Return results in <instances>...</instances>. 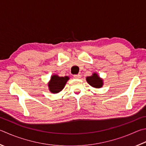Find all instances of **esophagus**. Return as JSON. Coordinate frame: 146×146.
I'll use <instances>...</instances> for the list:
<instances>
[{
  "mask_svg": "<svg viewBox=\"0 0 146 146\" xmlns=\"http://www.w3.org/2000/svg\"><path fill=\"white\" fill-rule=\"evenodd\" d=\"M73 77L76 78V79H79V78H81V75H80V74H77V75H74Z\"/></svg>",
  "mask_w": 146,
  "mask_h": 146,
  "instance_id": "34e87169",
  "label": "esophagus"
}]
</instances>
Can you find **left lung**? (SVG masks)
<instances>
[{
  "mask_svg": "<svg viewBox=\"0 0 146 146\" xmlns=\"http://www.w3.org/2000/svg\"><path fill=\"white\" fill-rule=\"evenodd\" d=\"M86 81L90 86L94 88L99 89L103 86V80L96 73H93L91 76L86 77Z\"/></svg>",
  "mask_w": 146,
  "mask_h": 146,
  "instance_id": "1",
  "label": "left lung"
}]
</instances>
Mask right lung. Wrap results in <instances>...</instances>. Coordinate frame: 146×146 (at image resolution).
<instances>
[{"label":"right lung","instance_id":"obj_1","mask_svg":"<svg viewBox=\"0 0 146 146\" xmlns=\"http://www.w3.org/2000/svg\"><path fill=\"white\" fill-rule=\"evenodd\" d=\"M70 79L68 76H59L57 75H53L50 77V80L48 83L49 91L53 94L59 93L64 89L66 82Z\"/></svg>","mask_w":146,"mask_h":146}]
</instances>
